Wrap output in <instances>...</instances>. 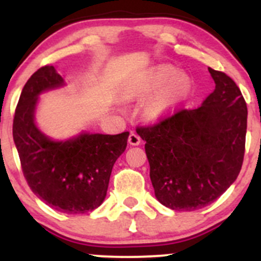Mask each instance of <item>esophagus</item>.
<instances>
[{"label": "esophagus", "instance_id": "esophagus-1", "mask_svg": "<svg viewBox=\"0 0 261 261\" xmlns=\"http://www.w3.org/2000/svg\"><path fill=\"white\" fill-rule=\"evenodd\" d=\"M128 143L130 145H139L141 143V138L136 133H131L128 136Z\"/></svg>", "mask_w": 261, "mask_h": 261}]
</instances>
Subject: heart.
<instances>
[{
  "mask_svg": "<svg viewBox=\"0 0 261 261\" xmlns=\"http://www.w3.org/2000/svg\"><path fill=\"white\" fill-rule=\"evenodd\" d=\"M191 88L188 75L173 65L162 64L150 69L139 91L144 96L156 93L146 107V115L156 120L178 109L188 98Z\"/></svg>",
  "mask_w": 261,
  "mask_h": 261,
  "instance_id": "b5f03b06",
  "label": "heart"
}]
</instances>
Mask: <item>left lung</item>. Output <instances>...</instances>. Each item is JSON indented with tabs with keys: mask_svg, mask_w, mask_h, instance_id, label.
I'll return each instance as SVG.
<instances>
[{
	"mask_svg": "<svg viewBox=\"0 0 261 261\" xmlns=\"http://www.w3.org/2000/svg\"><path fill=\"white\" fill-rule=\"evenodd\" d=\"M208 72L216 88L201 106L179 109L136 128L146 141L155 197L175 211L211 204L236 180L243 167L246 102L227 74L212 68Z\"/></svg>",
	"mask_w": 261,
	"mask_h": 261,
	"instance_id": "1",
	"label": "left lung"
}]
</instances>
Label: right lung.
<instances>
[{
  "label": "right lung",
  "instance_id": "1",
  "mask_svg": "<svg viewBox=\"0 0 261 261\" xmlns=\"http://www.w3.org/2000/svg\"><path fill=\"white\" fill-rule=\"evenodd\" d=\"M53 65L36 70L21 92L12 125L21 169L31 191L63 213H86L101 206L112 168L125 151L128 131L117 135L82 134L68 141H51L34 122L38 96L63 86Z\"/></svg>",
  "mask_w": 261,
  "mask_h": 261
}]
</instances>
